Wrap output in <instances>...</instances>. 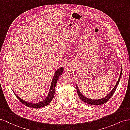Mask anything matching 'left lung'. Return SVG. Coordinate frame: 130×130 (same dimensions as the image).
Returning a JSON list of instances; mask_svg holds the SVG:
<instances>
[{
    "instance_id": "1",
    "label": "left lung",
    "mask_w": 130,
    "mask_h": 130,
    "mask_svg": "<svg viewBox=\"0 0 130 130\" xmlns=\"http://www.w3.org/2000/svg\"><path fill=\"white\" fill-rule=\"evenodd\" d=\"M121 74H122V68H121V72H120V75L119 78L118 79V81L116 82V84L115 86V87L113 88V89L111 91V92L109 93L108 94L106 95L105 97H103L101 99H91V98H88L87 97H86L85 95H84L81 92V91H79V89L78 88V87L77 85L76 84V89H77V92L78 97L80 98V99L82 100L83 102H85L87 104H90V105H101V104H104L105 103H106L107 102L108 100L111 98V96L113 95V94L114 93V92H115V90L116 88H117V86L119 85V83L120 82V80L121 78Z\"/></svg>"
}]
</instances>
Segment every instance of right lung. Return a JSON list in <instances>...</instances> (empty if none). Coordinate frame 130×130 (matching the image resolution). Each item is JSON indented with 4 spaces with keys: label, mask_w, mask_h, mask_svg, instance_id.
Wrapping results in <instances>:
<instances>
[{
    "label": "right lung",
    "mask_w": 130,
    "mask_h": 130,
    "mask_svg": "<svg viewBox=\"0 0 130 130\" xmlns=\"http://www.w3.org/2000/svg\"><path fill=\"white\" fill-rule=\"evenodd\" d=\"M63 71H64V68H63V67L60 68L55 71V74L54 76H53V77L52 78L51 87H50L48 94L47 96H46V97L41 102H38V103L37 102L32 103L29 102H27L25 101V100H23L22 99L20 98L19 96H18L15 93V92H14V94L16 95V97L18 98V99L23 104H24L25 105L27 106H28V107L38 108H42V107H44V106H47L48 104H49V103L51 102L53 98H54L56 84V83H57L59 77H60V76L62 74Z\"/></svg>",
    "instance_id": "obj_1"
}]
</instances>
